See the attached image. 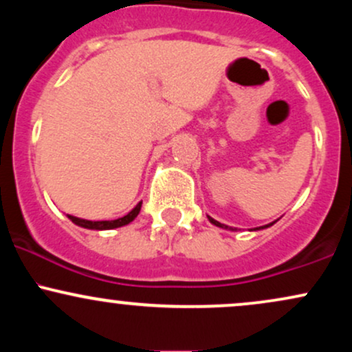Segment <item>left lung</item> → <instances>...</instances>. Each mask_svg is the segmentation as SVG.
Instances as JSON below:
<instances>
[{
  "label": "left lung",
  "instance_id": "left-lung-1",
  "mask_svg": "<svg viewBox=\"0 0 352 352\" xmlns=\"http://www.w3.org/2000/svg\"><path fill=\"white\" fill-rule=\"evenodd\" d=\"M208 220H210V223H213V225H217V227H220V228H228L227 225H223V223H220V221H217V220H213L212 217H208ZM274 223V221H273ZM273 223H268V225H265V227H260V228H268V227H272ZM260 228H256V230H260Z\"/></svg>",
  "mask_w": 352,
  "mask_h": 352
}]
</instances>
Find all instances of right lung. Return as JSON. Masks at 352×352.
I'll list each match as a JSON object with an SVG mask.
<instances>
[{
	"instance_id": "obj_1",
	"label": "right lung",
	"mask_w": 352,
	"mask_h": 352,
	"mask_svg": "<svg viewBox=\"0 0 352 352\" xmlns=\"http://www.w3.org/2000/svg\"><path fill=\"white\" fill-rule=\"evenodd\" d=\"M140 207H142V201H139V204L135 205V208L132 210V212H129L127 215L122 217V218H117V220L91 221V220H82V218L72 217V215H67V218H69L72 223L79 225V227H82V228H89V230H112V228H119V227H124V225L131 223V221L134 220L137 215H139Z\"/></svg>"
}]
</instances>
